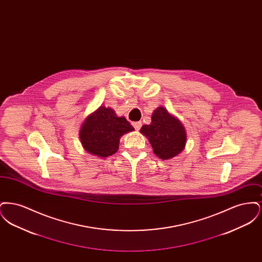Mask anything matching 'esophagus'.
<instances>
[{"label": "esophagus", "mask_w": 262, "mask_h": 262, "mask_svg": "<svg viewBox=\"0 0 262 262\" xmlns=\"http://www.w3.org/2000/svg\"><path fill=\"white\" fill-rule=\"evenodd\" d=\"M133 125L135 126V128H136L137 130H139V129H140V127H141V125H142V124H141V122H136V123H134V124H133Z\"/></svg>", "instance_id": "34e87169"}]
</instances>
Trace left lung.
Masks as SVG:
<instances>
[{
  "instance_id": "8db88e82",
  "label": "left lung",
  "mask_w": 262,
  "mask_h": 262,
  "mask_svg": "<svg viewBox=\"0 0 262 262\" xmlns=\"http://www.w3.org/2000/svg\"><path fill=\"white\" fill-rule=\"evenodd\" d=\"M140 133L148 138L154 154L161 160L174 158L186 147L185 126L162 106L153 111L151 124L142 125Z\"/></svg>"
}]
</instances>
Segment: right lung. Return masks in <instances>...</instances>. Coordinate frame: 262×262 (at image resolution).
<instances>
[{"instance_id": "right-lung-1", "label": "right lung", "mask_w": 262, "mask_h": 262, "mask_svg": "<svg viewBox=\"0 0 262 262\" xmlns=\"http://www.w3.org/2000/svg\"><path fill=\"white\" fill-rule=\"evenodd\" d=\"M134 130L125 117H118L112 108L101 105L85 118L79 139L88 153L104 159L118 151L121 137Z\"/></svg>"}]
</instances>
